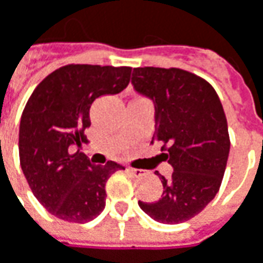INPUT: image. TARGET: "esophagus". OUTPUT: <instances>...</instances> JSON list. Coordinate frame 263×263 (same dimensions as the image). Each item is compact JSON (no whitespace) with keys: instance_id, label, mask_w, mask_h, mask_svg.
<instances>
[{"instance_id":"34e87169","label":"esophagus","mask_w":263,"mask_h":263,"mask_svg":"<svg viewBox=\"0 0 263 263\" xmlns=\"http://www.w3.org/2000/svg\"><path fill=\"white\" fill-rule=\"evenodd\" d=\"M126 171L132 174V175H135V177H143L144 175V171L141 169H134V167H126Z\"/></svg>"}]
</instances>
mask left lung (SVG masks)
I'll return each mask as SVG.
<instances>
[{
    "instance_id": "8db88e82",
    "label": "left lung",
    "mask_w": 263,
    "mask_h": 263,
    "mask_svg": "<svg viewBox=\"0 0 263 263\" xmlns=\"http://www.w3.org/2000/svg\"><path fill=\"white\" fill-rule=\"evenodd\" d=\"M132 85L154 103V141L162 160L174 167L162 179V197L138 201L150 218L162 223L185 222L203 211L219 191L230 153L228 123L213 86L178 67H135Z\"/></svg>"
}]
</instances>
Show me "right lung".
Returning a JSON list of instances; mask_svg holds the SVG:
<instances>
[{
  "label": "right lung",
  "instance_id": "right-lung-1",
  "mask_svg": "<svg viewBox=\"0 0 263 263\" xmlns=\"http://www.w3.org/2000/svg\"><path fill=\"white\" fill-rule=\"evenodd\" d=\"M132 67L67 64L42 79L20 119L18 156L29 187L41 204L67 222L84 223L106 206V182L116 162L92 165L88 143L89 109L94 100L119 94L131 81Z\"/></svg>",
  "mask_w": 263,
  "mask_h": 263
}]
</instances>
